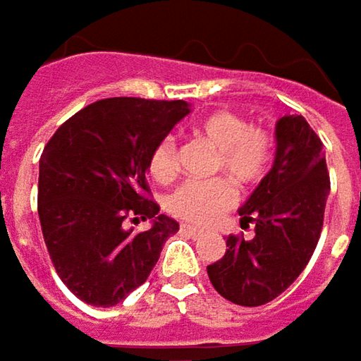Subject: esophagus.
<instances>
[{
	"mask_svg": "<svg viewBox=\"0 0 361 361\" xmlns=\"http://www.w3.org/2000/svg\"><path fill=\"white\" fill-rule=\"evenodd\" d=\"M180 232H183V234H187V236H191V238H197V236H201V234H203V230H201V228H197V226H189V224H183V226H180Z\"/></svg>",
	"mask_w": 361,
	"mask_h": 361,
	"instance_id": "34e87169",
	"label": "esophagus"
}]
</instances>
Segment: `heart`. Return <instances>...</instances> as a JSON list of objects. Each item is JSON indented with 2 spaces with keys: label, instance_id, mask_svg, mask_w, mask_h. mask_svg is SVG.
<instances>
[{
  "label": "heart",
  "instance_id": "heart-1",
  "mask_svg": "<svg viewBox=\"0 0 361 361\" xmlns=\"http://www.w3.org/2000/svg\"><path fill=\"white\" fill-rule=\"evenodd\" d=\"M195 133L218 149L214 170L228 174L236 187H255L269 174L275 158V140L265 127H250L243 115L218 111L201 118ZM147 170L160 183H170L176 176L178 147L174 137H164L152 149ZM234 187L226 178L189 180L168 197L166 207L178 219L209 224L234 203Z\"/></svg>",
  "mask_w": 361,
  "mask_h": 361
}]
</instances>
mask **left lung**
<instances>
[{
    "label": "left lung",
    "mask_w": 361,
    "mask_h": 361,
    "mask_svg": "<svg viewBox=\"0 0 361 361\" xmlns=\"http://www.w3.org/2000/svg\"><path fill=\"white\" fill-rule=\"evenodd\" d=\"M275 140L269 174L238 209L240 226L252 224L255 236H228L226 255L207 265L216 292L238 306H261L286 292L321 238L331 191L321 137L302 115H286Z\"/></svg>",
    "instance_id": "8db88e82"
}]
</instances>
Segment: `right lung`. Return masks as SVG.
<instances>
[{
  "label": "right lung",
  "mask_w": 361,
  "mask_h": 361,
  "mask_svg": "<svg viewBox=\"0 0 361 361\" xmlns=\"http://www.w3.org/2000/svg\"><path fill=\"white\" fill-rule=\"evenodd\" d=\"M191 113L185 100L104 98L67 118L42 149L39 218L67 290L92 306H115L140 288L178 232L149 199L152 149ZM154 219L145 233L126 224Z\"/></svg>",
  "instance_id": "1"
}]
</instances>
